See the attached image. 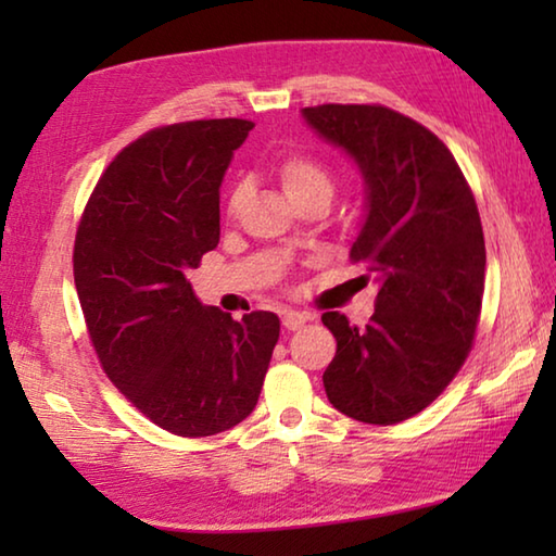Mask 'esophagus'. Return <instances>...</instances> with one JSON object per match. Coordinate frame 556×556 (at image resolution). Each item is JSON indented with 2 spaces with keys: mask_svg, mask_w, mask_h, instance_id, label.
<instances>
[{
  "mask_svg": "<svg viewBox=\"0 0 556 556\" xmlns=\"http://www.w3.org/2000/svg\"><path fill=\"white\" fill-rule=\"evenodd\" d=\"M308 314L304 312H294V308H289V312H285V316H281V326L287 328V331H296V328L304 326L308 321Z\"/></svg>",
  "mask_w": 556,
  "mask_h": 556,
  "instance_id": "esophagus-1",
  "label": "esophagus"
}]
</instances>
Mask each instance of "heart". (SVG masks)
Returning <instances> with one entry per match:
<instances>
[{
	"label": "heart",
	"instance_id": "1",
	"mask_svg": "<svg viewBox=\"0 0 556 556\" xmlns=\"http://www.w3.org/2000/svg\"><path fill=\"white\" fill-rule=\"evenodd\" d=\"M277 178H279L281 191L287 193V199L294 205L314 199V195H326V199H331L333 186H336L331 168H328L324 162H318L316 156H308L301 152L287 154L281 159L277 164ZM242 199H244V186H235L228 201V211L230 213L238 211Z\"/></svg>",
	"mask_w": 556,
	"mask_h": 556
}]
</instances>
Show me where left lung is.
<instances>
[{
	"mask_svg": "<svg viewBox=\"0 0 556 556\" xmlns=\"http://www.w3.org/2000/svg\"><path fill=\"white\" fill-rule=\"evenodd\" d=\"M301 117L361 168L365 218L351 260L378 285L365 328L321 316L338 345L324 372L328 402L365 425H397L446 390L473 345L481 215L454 154L419 122L382 105H318Z\"/></svg>",
	"mask_w": 556,
	"mask_h": 556,
	"instance_id": "8db88e82",
	"label": "left lung"
}]
</instances>
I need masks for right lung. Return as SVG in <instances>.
Masks as SVG:
<instances>
[{"instance_id":"right-lung-1","label":"right lung","mask_w":556,"mask_h":556,"mask_svg":"<svg viewBox=\"0 0 556 556\" xmlns=\"http://www.w3.org/2000/svg\"><path fill=\"white\" fill-rule=\"evenodd\" d=\"M252 127L228 117L147 131L102 174L75 235V289L102 370L178 437L250 417L279 341L277 314L235 321L186 279L220 240V184Z\"/></svg>"}]
</instances>
